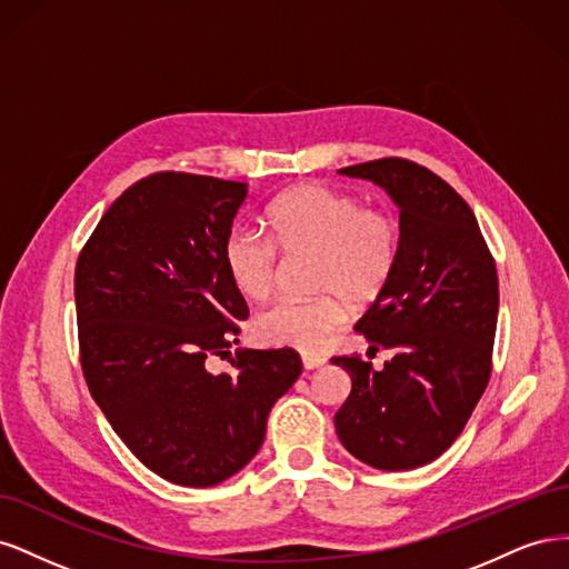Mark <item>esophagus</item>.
I'll return each instance as SVG.
<instances>
[{"label":"esophagus","instance_id":"34e87169","mask_svg":"<svg viewBox=\"0 0 569 569\" xmlns=\"http://www.w3.org/2000/svg\"><path fill=\"white\" fill-rule=\"evenodd\" d=\"M301 360H303V368L306 370H316V368L325 366V358L322 356H313V353H303Z\"/></svg>","mask_w":569,"mask_h":569}]
</instances>
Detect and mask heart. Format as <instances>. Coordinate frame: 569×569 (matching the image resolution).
Wrapping results in <instances>:
<instances>
[{"label": "heart", "instance_id": "heart-1", "mask_svg": "<svg viewBox=\"0 0 569 569\" xmlns=\"http://www.w3.org/2000/svg\"><path fill=\"white\" fill-rule=\"evenodd\" d=\"M263 220L268 237L234 228L222 244V263L234 289L263 301L280 280L282 256H308L306 287L318 297L263 308L253 318V335L268 347L322 351L347 322V301L363 308L391 282L401 256L399 220L320 182L287 189L268 206Z\"/></svg>", "mask_w": 569, "mask_h": 569}]
</instances>
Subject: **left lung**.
I'll use <instances>...</instances> for the list:
<instances>
[{
  "mask_svg": "<svg viewBox=\"0 0 569 569\" xmlns=\"http://www.w3.org/2000/svg\"><path fill=\"white\" fill-rule=\"evenodd\" d=\"M372 180L401 209V256L356 330L393 358L372 370L360 356L332 363L351 375L337 437L377 470H412L458 439L491 377L498 274L477 218L456 189L408 159L339 170Z\"/></svg>",
  "mask_w": 569,
  "mask_h": 569,
  "instance_id": "1",
  "label": "left lung"
}]
</instances>
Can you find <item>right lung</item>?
I'll list each match as a JSON object with an SVG mask.
<instances>
[{
    "mask_svg": "<svg viewBox=\"0 0 569 569\" xmlns=\"http://www.w3.org/2000/svg\"><path fill=\"white\" fill-rule=\"evenodd\" d=\"M247 182L153 173L101 216L76 263L80 366L113 432L151 472L213 487L258 453L299 380L295 349H239L249 308L222 263Z\"/></svg>",
    "mask_w": 569,
    "mask_h": 569,
    "instance_id": "add662e5",
    "label": "right lung"
}]
</instances>
